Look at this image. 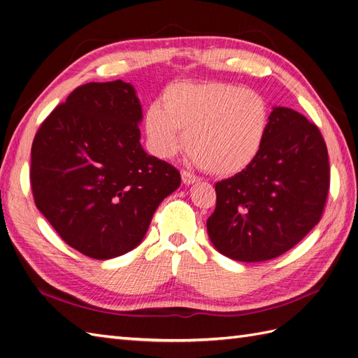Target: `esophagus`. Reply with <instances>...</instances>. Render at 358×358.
<instances>
[{
  "label": "esophagus",
  "mask_w": 358,
  "mask_h": 358,
  "mask_svg": "<svg viewBox=\"0 0 358 358\" xmlns=\"http://www.w3.org/2000/svg\"><path fill=\"white\" fill-rule=\"evenodd\" d=\"M180 176H182V182L185 183V185H192V183H196L199 180V178L196 175H192V173L185 171V170L180 173Z\"/></svg>",
  "instance_id": "esophagus-1"
}]
</instances>
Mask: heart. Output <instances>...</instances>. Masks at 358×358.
Returning <instances> with one entry per match:
<instances>
[{"label":"heart","instance_id":"obj_1","mask_svg":"<svg viewBox=\"0 0 358 358\" xmlns=\"http://www.w3.org/2000/svg\"><path fill=\"white\" fill-rule=\"evenodd\" d=\"M270 107L263 95L225 82H179L162 94V106L145 113L149 148L170 158L183 145L216 176H231L252 164L263 148Z\"/></svg>","mask_w":358,"mask_h":358}]
</instances>
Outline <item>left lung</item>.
Instances as JSON below:
<instances>
[{
  "mask_svg": "<svg viewBox=\"0 0 358 358\" xmlns=\"http://www.w3.org/2000/svg\"><path fill=\"white\" fill-rule=\"evenodd\" d=\"M329 187L327 146L317 125L288 107H273L255 161L215 185L209 239L236 262L276 258L320 222Z\"/></svg>",
  "mask_w": 358,
  "mask_h": 358,
  "instance_id": "1",
  "label": "left lung"
}]
</instances>
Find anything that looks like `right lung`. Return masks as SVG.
I'll list each match as a JSON object with an SVG mask.
<instances>
[{"mask_svg": "<svg viewBox=\"0 0 358 358\" xmlns=\"http://www.w3.org/2000/svg\"><path fill=\"white\" fill-rule=\"evenodd\" d=\"M142 104L131 83L76 88L41 124L31 148L37 209L61 239L95 259L142 243L179 171L140 145Z\"/></svg>", "mask_w": 358, "mask_h": 358, "instance_id": "obj_1", "label": "right lung"}]
</instances>
